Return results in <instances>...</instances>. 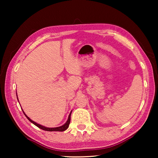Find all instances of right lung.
Segmentation results:
<instances>
[{
  "mask_svg": "<svg viewBox=\"0 0 158 158\" xmlns=\"http://www.w3.org/2000/svg\"><path fill=\"white\" fill-rule=\"evenodd\" d=\"M17 100H18V101H19L18 98H17ZM22 111H23V110H22ZM23 114H24V115L26 116V117L29 120V121L31 122L32 123L34 124L35 125H36L37 127H38L39 128H40V129H42V130H46V131H49V132H52V131H58V132H63V131H65V130H66L67 129H68V127H69V123H70V116H71V114H72V111H71V112H70V113H69V116H68V120H67L66 123H65L64 124V125H61V126H60V127H47L43 126V125H40V124L37 123H35V122L33 121H32V120L30 118H29V117L27 116V115H26V114L24 113V111H23Z\"/></svg>",
  "mask_w": 158,
  "mask_h": 158,
  "instance_id": "1",
  "label": "right lung"
}]
</instances>
